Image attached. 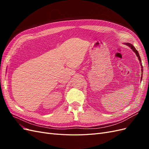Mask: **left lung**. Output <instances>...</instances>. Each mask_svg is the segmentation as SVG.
I'll return each mask as SVG.
<instances>
[{
    "label": "left lung",
    "mask_w": 149,
    "mask_h": 149,
    "mask_svg": "<svg viewBox=\"0 0 149 149\" xmlns=\"http://www.w3.org/2000/svg\"><path fill=\"white\" fill-rule=\"evenodd\" d=\"M125 45H126L127 46H128L129 47H130V48H131L132 50H133V52H134V53H136V55H137V56L138 57V59H139V61H140V64H141V71H142V73L143 72V66H142V62H141V57H140V56H139V53H138V51L137 50V49L135 48V47L132 45V44H130V43H124ZM142 76H141V80H142Z\"/></svg>",
    "instance_id": "left-lung-1"
}]
</instances>
